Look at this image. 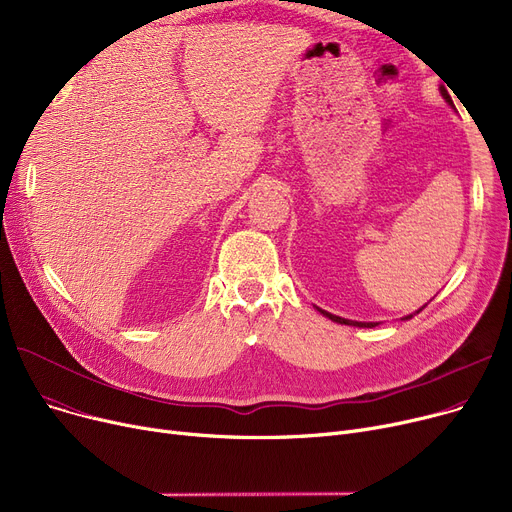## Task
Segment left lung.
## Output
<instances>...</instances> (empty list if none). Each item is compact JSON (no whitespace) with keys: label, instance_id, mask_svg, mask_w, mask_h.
<instances>
[{"label":"left lung","instance_id":"left-lung-1","mask_svg":"<svg viewBox=\"0 0 512 512\" xmlns=\"http://www.w3.org/2000/svg\"><path fill=\"white\" fill-rule=\"evenodd\" d=\"M440 93H442L444 101H446L450 107H454V103H452V97L448 95V91H446L444 87H440ZM425 307H427V303H425L421 309H417L415 313H411V315H405V317H402V321H407V319H411L413 315L421 313ZM315 309H317L321 315H324V317H328V319H332V321H336V324H342V326H355V328H375V326H380V321H355V319H344V317H338V315H334V313H328V311L319 309V307H315Z\"/></svg>","mask_w":512,"mask_h":512}]
</instances>
